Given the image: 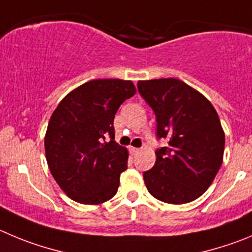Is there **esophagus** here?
Segmentation results:
<instances>
[{"instance_id": "1", "label": "esophagus", "mask_w": 252, "mask_h": 252, "mask_svg": "<svg viewBox=\"0 0 252 252\" xmlns=\"http://www.w3.org/2000/svg\"><path fill=\"white\" fill-rule=\"evenodd\" d=\"M130 152H131V154H138V153H139V148H134V147H130Z\"/></svg>"}]
</instances>
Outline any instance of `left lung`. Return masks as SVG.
Returning <instances> with one entry per match:
<instances>
[{
	"instance_id": "left-lung-1",
	"label": "left lung",
	"mask_w": 252,
	"mask_h": 252,
	"mask_svg": "<svg viewBox=\"0 0 252 252\" xmlns=\"http://www.w3.org/2000/svg\"><path fill=\"white\" fill-rule=\"evenodd\" d=\"M138 91L157 117V137L168 145L143 178L155 199L187 204L206 191L221 166L225 134L215 108L175 78L138 82Z\"/></svg>"
}]
</instances>
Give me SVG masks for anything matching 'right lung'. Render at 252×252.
Instances as JSON below:
<instances>
[{
    "label": "right lung",
    "mask_w": 252,
    "mask_h": 252,
    "mask_svg": "<svg viewBox=\"0 0 252 252\" xmlns=\"http://www.w3.org/2000/svg\"><path fill=\"white\" fill-rule=\"evenodd\" d=\"M135 92L130 81L94 79L68 93L52 114L44 137L46 159L72 200L97 205L117 194L128 150L115 143L113 122Z\"/></svg>",
    "instance_id": "right-lung-1"
}]
</instances>
